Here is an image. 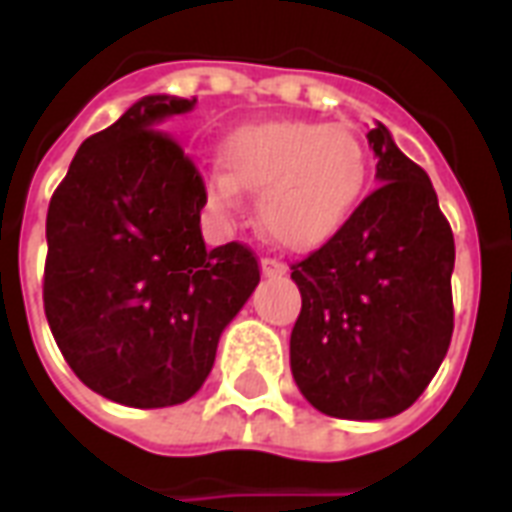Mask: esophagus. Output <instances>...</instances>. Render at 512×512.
<instances>
[{"mask_svg": "<svg viewBox=\"0 0 512 512\" xmlns=\"http://www.w3.org/2000/svg\"><path fill=\"white\" fill-rule=\"evenodd\" d=\"M260 268H263L265 279H281V276L287 273V265L281 263V260H276V257H263Z\"/></svg>", "mask_w": 512, "mask_h": 512, "instance_id": "34e87169", "label": "esophagus"}]
</instances>
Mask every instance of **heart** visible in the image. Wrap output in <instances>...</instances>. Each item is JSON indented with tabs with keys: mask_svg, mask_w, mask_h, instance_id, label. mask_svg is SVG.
Wrapping results in <instances>:
<instances>
[{
	"mask_svg": "<svg viewBox=\"0 0 512 512\" xmlns=\"http://www.w3.org/2000/svg\"><path fill=\"white\" fill-rule=\"evenodd\" d=\"M223 167L201 177L204 199L220 215H241V191L260 196V223L287 249H316L335 239L356 212L369 180V154L356 132L281 119L231 132Z\"/></svg>",
	"mask_w": 512,
	"mask_h": 512,
	"instance_id": "heart-1",
	"label": "heart"
}]
</instances>
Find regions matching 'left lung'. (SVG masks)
Here are the masks:
<instances>
[{
  "instance_id": "left-lung-1",
  "label": "left lung",
  "mask_w": 512,
  "mask_h": 512,
  "mask_svg": "<svg viewBox=\"0 0 512 512\" xmlns=\"http://www.w3.org/2000/svg\"><path fill=\"white\" fill-rule=\"evenodd\" d=\"M374 188L335 239L292 265L303 308L289 340L300 393L340 420H385L422 396L454 329L452 225L430 177L369 130Z\"/></svg>"
}]
</instances>
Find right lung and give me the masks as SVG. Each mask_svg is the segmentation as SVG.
<instances>
[{"mask_svg":"<svg viewBox=\"0 0 512 512\" xmlns=\"http://www.w3.org/2000/svg\"><path fill=\"white\" fill-rule=\"evenodd\" d=\"M193 100L148 95L84 140L47 209L44 313L90 390L135 409L183 404L260 281L247 244L207 249L196 164L156 130Z\"/></svg>","mask_w":512,"mask_h":512,"instance_id":"right-lung-1","label":"right lung"}]
</instances>
